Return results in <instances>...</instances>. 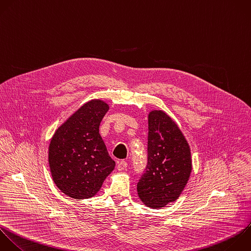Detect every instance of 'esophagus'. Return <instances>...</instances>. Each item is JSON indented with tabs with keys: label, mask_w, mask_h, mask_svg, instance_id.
<instances>
[{
	"label": "esophagus",
	"mask_w": 251,
	"mask_h": 251,
	"mask_svg": "<svg viewBox=\"0 0 251 251\" xmlns=\"http://www.w3.org/2000/svg\"><path fill=\"white\" fill-rule=\"evenodd\" d=\"M126 167H127V163L123 160V161L119 162V164H118V166H117V169H118L119 171H124V170L126 169Z\"/></svg>",
	"instance_id": "1"
}]
</instances>
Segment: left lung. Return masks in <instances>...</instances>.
Instances as JSON below:
<instances>
[{
	"instance_id": "left-lung-1",
	"label": "left lung",
	"mask_w": 251,
	"mask_h": 251,
	"mask_svg": "<svg viewBox=\"0 0 251 251\" xmlns=\"http://www.w3.org/2000/svg\"><path fill=\"white\" fill-rule=\"evenodd\" d=\"M192 170L189 144L175 121L162 110L148 115V165L137 183L142 203L160 209L175 202Z\"/></svg>"
}]
</instances>
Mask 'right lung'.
I'll use <instances>...</instances> for the list:
<instances>
[{
    "instance_id": "right-lung-1",
    "label": "right lung",
    "mask_w": 251,
    "mask_h": 251,
    "mask_svg": "<svg viewBox=\"0 0 251 251\" xmlns=\"http://www.w3.org/2000/svg\"><path fill=\"white\" fill-rule=\"evenodd\" d=\"M109 108L100 99L84 103L51 138L48 161L52 178L69 197L82 200L95 196L115 169L116 163L99 133Z\"/></svg>"
}]
</instances>
